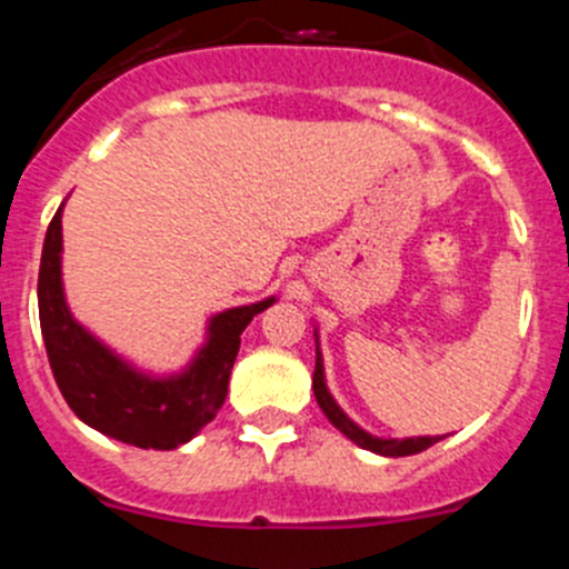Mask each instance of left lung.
Masks as SVG:
<instances>
[{
    "mask_svg": "<svg viewBox=\"0 0 569 569\" xmlns=\"http://www.w3.org/2000/svg\"><path fill=\"white\" fill-rule=\"evenodd\" d=\"M313 393H316V401H319V407H321V410H325V416H328V419L333 421V427H339V430L347 436V439L356 441V445L365 447V450H373V453H381V456H413V453H421V450H427V447H433L436 441L441 439V436H419V439H373V436H370V433H365L361 427H356L353 421H350L345 413H341L339 405H336V401H333V396L328 393V387H325V370H321L319 350H316Z\"/></svg>",
    "mask_w": 569,
    "mask_h": 569,
    "instance_id": "8db88e82",
    "label": "left lung"
}]
</instances>
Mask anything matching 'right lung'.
Segmentation results:
<instances>
[{"instance_id": "obj_1", "label": "right lung", "mask_w": 569, "mask_h": 569, "mask_svg": "<svg viewBox=\"0 0 569 569\" xmlns=\"http://www.w3.org/2000/svg\"><path fill=\"white\" fill-rule=\"evenodd\" d=\"M62 208L50 219L39 264V325L50 370L64 401L84 425L124 445L173 450L193 439L224 405L230 370L250 319L273 305L264 299L233 308L210 321V341L188 373L153 381L139 376L108 347L79 328L62 296Z\"/></svg>"}]
</instances>
